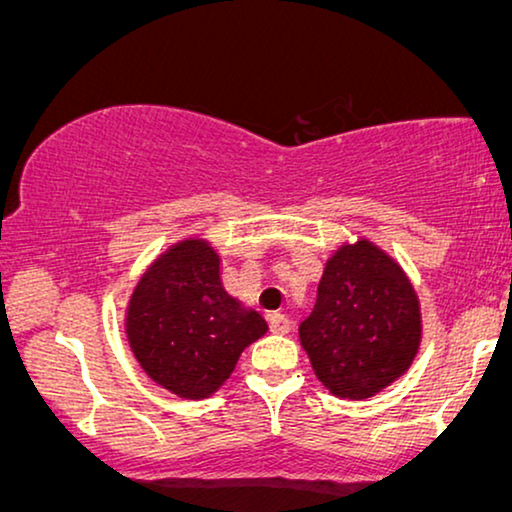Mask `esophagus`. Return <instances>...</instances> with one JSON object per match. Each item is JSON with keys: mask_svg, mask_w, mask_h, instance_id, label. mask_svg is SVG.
Wrapping results in <instances>:
<instances>
[{"mask_svg": "<svg viewBox=\"0 0 512 512\" xmlns=\"http://www.w3.org/2000/svg\"><path fill=\"white\" fill-rule=\"evenodd\" d=\"M270 330L274 332V335H288V332H291V318H288L286 314H272Z\"/></svg>", "mask_w": 512, "mask_h": 512, "instance_id": "obj_1", "label": "esophagus"}]
</instances>
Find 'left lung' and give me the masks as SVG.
<instances>
[{
    "mask_svg": "<svg viewBox=\"0 0 512 512\" xmlns=\"http://www.w3.org/2000/svg\"><path fill=\"white\" fill-rule=\"evenodd\" d=\"M420 339V302L399 263L369 240L342 244L300 323L318 381L337 397H374L411 367Z\"/></svg>",
    "mask_w": 512,
    "mask_h": 512,
    "instance_id": "left-lung-1",
    "label": "left lung"
}]
</instances>
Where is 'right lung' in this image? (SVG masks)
Here are the masks:
<instances>
[{
	"label": "right lung",
	"instance_id": "right-lung-1",
	"mask_svg": "<svg viewBox=\"0 0 512 512\" xmlns=\"http://www.w3.org/2000/svg\"><path fill=\"white\" fill-rule=\"evenodd\" d=\"M219 261L210 242H177L138 279L127 307L124 325L140 367L184 399L217 392L244 348L268 332L258 311L226 293Z\"/></svg>",
	"mask_w": 512,
	"mask_h": 512
}]
</instances>
